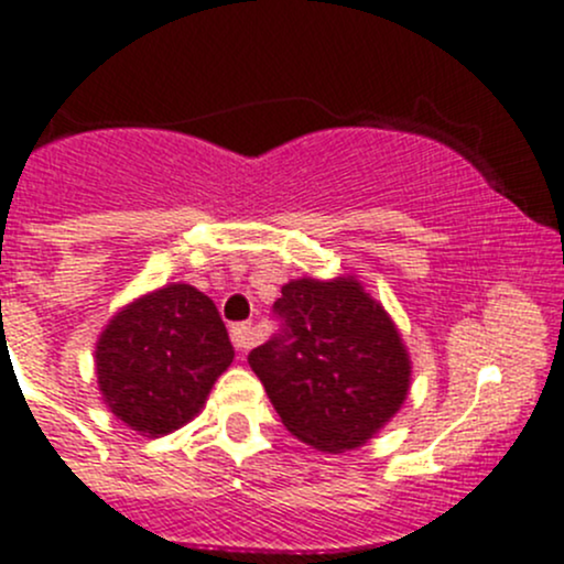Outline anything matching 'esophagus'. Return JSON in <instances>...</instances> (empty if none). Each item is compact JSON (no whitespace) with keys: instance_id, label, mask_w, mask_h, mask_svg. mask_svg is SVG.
I'll use <instances>...</instances> for the list:
<instances>
[{"instance_id":"esophagus-1","label":"esophagus","mask_w":564,"mask_h":564,"mask_svg":"<svg viewBox=\"0 0 564 564\" xmlns=\"http://www.w3.org/2000/svg\"><path fill=\"white\" fill-rule=\"evenodd\" d=\"M230 339H234V347L239 352H247L252 350L254 341H258V336H254V328L249 323H239L230 328Z\"/></svg>"}]
</instances>
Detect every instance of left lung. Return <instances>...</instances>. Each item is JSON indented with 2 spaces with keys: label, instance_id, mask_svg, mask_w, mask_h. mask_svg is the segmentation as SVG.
<instances>
[{
  "label": "left lung",
  "instance_id": "1",
  "mask_svg": "<svg viewBox=\"0 0 564 564\" xmlns=\"http://www.w3.org/2000/svg\"><path fill=\"white\" fill-rule=\"evenodd\" d=\"M274 310L282 334L249 367L284 429L323 454L367 445L410 393V352L386 306L347 274L290 280Z\"/></svg>",
  "mask_w": 564,
  "mask_h": 564
}]
</instances>
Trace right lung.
Here are the masks:
<instances>
[{"label": "right lung", "instance_id": "add662e5", "mask_svg": "<svg viewBox=\"0 0 564 564\" xmlns=\"http://www.w3.org/2000/svg\"><path fill=\"white\" fill-rule=\"evenodd\" d=\"M234 345L208 295L171 282L110 317L95 347L102 404L141 437H162L206 408L234 364Z\"/></svg>", "mask_w": 564, "mask_h": 564}]
</instances>
